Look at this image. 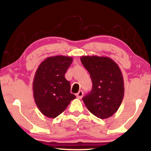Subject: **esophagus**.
Segmentation results:
<instances>
[{
  "label": "esophagus",
  "mask_w": 151,
  "mask_h": 151,
  "mask_svg": "<svg viewBox=\"0 0 151 151\" xmlns=\"http://www.w3.org/2000/svg\"><path fill=\"white\" fill-rule=\"evenodd\" d=\"M83 91H79L77 94H76V97L78 99H82V97H83Z\"/></svg>",
  "instance_id": "esophagus-1"
}]
</instances>
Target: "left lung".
<instances>
[{"instance_id":"left-lung-1","label":"left lung","mask_w":151,"mask_h":151,"mask_svg":"<svg viewBox=\"0 0 151 151\" xmlns=\"http://www.w3.org/2000/svg\"><path fill=\"white\" fill-rule=\"evenodd\" d=\"M80 60L88 71L93 86L82 100L95 116L106 119L117 111L122 102L124 87L118 65L109 57L84 55Z\"/></svg>"}]
</instances>
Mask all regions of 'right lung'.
I'll return each mask as SVG.
<instances>
[{"label":"right lung","instance_id":"add662e5","mask_svg":"<svg viewBox=\"0 0 151 151\" xmlns=\"http://www.w3.org/2000/svg\"><path fill=\"white\" fill-rule=\"evenodd\" d=\"M73 62L71 57L55 55L42 61L33 82L35 102L45 116L55 118L61 114L76 96L70 92V82L65 77Z\"/></svg>","mask_w":151,"mask_h":151}]
</instances>
